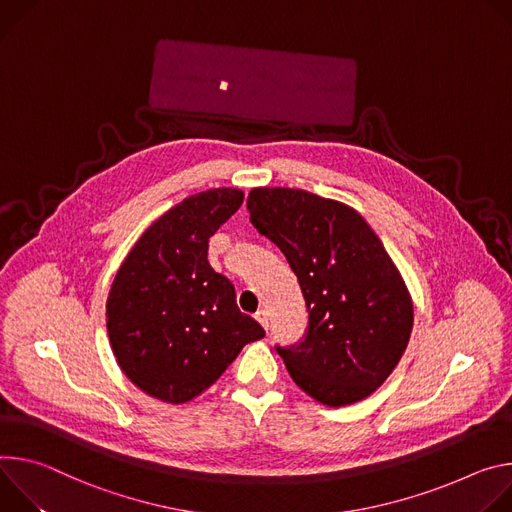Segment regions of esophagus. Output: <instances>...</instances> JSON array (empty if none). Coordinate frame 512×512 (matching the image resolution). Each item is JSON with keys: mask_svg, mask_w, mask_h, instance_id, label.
I'll return each instance as SVG.
<instances>
[{"mask_svg": "<svg viewBox=\"0 0 512 512\" xmlns=\"http://www.w3.org/2000/svg\"><path fill=\"white\" fill-rule=\"evenodd\" d=\"M256 319H258V323H260L264 329H268V313H266L264 309H260V311L256 313Z\"/></svg>", "mask_w": 512, "mask_h": 512, "instance_id": "obj_1", "label": "esophagus"}]
</instances>
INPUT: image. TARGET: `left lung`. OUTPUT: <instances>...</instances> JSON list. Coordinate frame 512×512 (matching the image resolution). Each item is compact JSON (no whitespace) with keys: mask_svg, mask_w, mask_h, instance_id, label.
<instances>
[{"mask_svg":"<svg viewBox=\"0 0 512 512\" xmlns=\"http://www.w3.org/2000/svg\"><path fill=\"white\" fill-rule=\"evenodd\" d=\"M250 221L289 260L309 311L305 342L280 350L295 384L327 407L378 390L413 331V299L380 238L350 205L305 189L256 187Z\"/></svg>","mask_w":512,"mask_h":512,"instance_id":"1","label":"left lung"}]
</instances>
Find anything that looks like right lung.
I'll return each mask as SVG.
<instances>
[{
	"label": "right lung",
	"mask_w": 512,
	"mask_h": 512,
	"mask_svg": "<svg viewBox=\"0 0 512 512\" xmlns=\"http://www.w3.org/2000/svg\"><path fill=\"white\" fill-rule=\"evenodd\" d=\"M244 193L217 187L183 199L138 238L105 305L122 372L146 394L183 405L205 392L264 329L236 303L234 285L207 262L209 238Z\"/></svg>",
	"instance_id": "add662e5"
}]
</instances>
